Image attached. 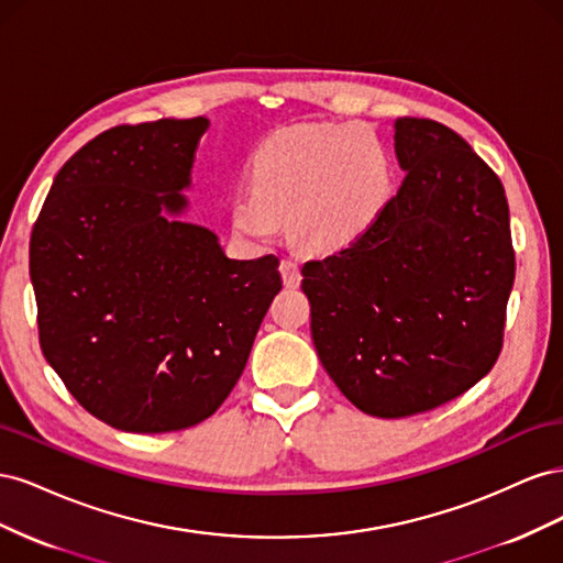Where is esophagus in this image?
Here are the masks:
<instances>
[{
  "mask_svg": "<svg viewBox=\"0 0 563 563\" xmlns=\"http://www.w3.org/2000/svg\"><path fill=\"white\" fill-rule=\"evenodd\" d=\"M279 272H282V279H284L286 288H298V284H300V269H298L296 261L284 258L279 263Z\"/></svg>",
  "mask_w": 563,
  "mask_h": 563,
  "instance_id": "esophagus-1",
  "label": "esophagus"
}]
</instances>
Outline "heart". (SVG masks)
Masks as SVG:
<instances>
[{"label":"heart","mask_w":563,"mask_h":563,"mask_svg":"<svg viewBox=\"0 0 563 563\" xmlns=\"http://www.w3.org/2000/svg\"><path fill=\"white\" fill-rule=\"evenodd\" d=\"M251 190L232 201V230L269 242L288 218L296 242L338 251L360 242L395 195V166L366 124H298L272 133L251 159Z\"/></svg>","instance_id":"b5f03b06"}]
</instances>
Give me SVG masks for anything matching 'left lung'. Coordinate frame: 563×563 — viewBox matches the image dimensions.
<instances>
[{
    "label": "left lung",
    "instance_id": "left-lung-1",
    "mask_svg": "<svg viewBox=\"0 0 563 563\" xmlns=\"http://www.w3.org/2000/svg\"><path fill=\"white\" fill-rule=\"evenodd\" d=\"M395 129L399 192L360 242L300 269L323 368L376 418L432 411L479 383L500 356L515 284L496 172L432 119Z\"/></svg>",
    "mask_w": 563,
    "mask_h": 563
}]
</instances>
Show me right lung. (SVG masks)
Instances as JSON below:
<instances>
[{
    "label": "right lung",
    "instance_id": "obj_1",
    "mask_svg": "<svg viewBox=\"0 0 563 563\" xmlns=\"http://www.w3.org/2000/svg\"><path fill=\"white\" fill-rule=\"evenodd\" d=\"M209 119L96 135L63 164L30 236L40 345L110 428H192L228 399L282 291L279 258L232 261L180 213Z\"/></svg>",
    "mask_w": 563,
    "mask_h": 563
}]
</instances>
